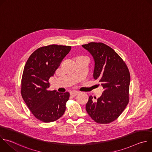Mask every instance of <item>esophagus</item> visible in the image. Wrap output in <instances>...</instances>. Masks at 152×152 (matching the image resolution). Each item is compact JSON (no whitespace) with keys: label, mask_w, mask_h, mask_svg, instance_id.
Here are the masks:
<instances>
[{"label":"esophagus","mask_w":152,"mask_h":152,"mask_svg":"<svg viewBox=\"0 0 152 152\" xmlns=\"http://www.w3.org/2000/svg\"><path fill=\"white\" fill-rule=\"evenodd\" d=\"M79 93L77 92V91H71L70 93V96H72V97H75L77 94H78Z\"/></svg>","instance_id":"1"}]
</instances>
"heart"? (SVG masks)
Listing matches in <instances>:
<instances>
[{"label": "heart", "mask_w": 152, "mask_h": 152, "mask_svg": "<svg viewBox=\"0 0 152 152\" xmlns=\"http://www.w3.org/2000/svg\"><path fill=\"white\" fill-rule=\"evenodd\" d=\"M76 59H83V60H86V61H87V60H86V59L85 58H84V57H82V56H80V57H77V58H76Z\"/></svg>", "instance_id": "obj_1"}]
</instances>
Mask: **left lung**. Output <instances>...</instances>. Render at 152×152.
Listing matches in <instances>:
<instances>
[{"mask_svg": "<svg viewBox=\"0 0 152 152\" xmlns=\"http://www.w3.org/2000/svg\"><path fill=\"white\" fill-rule=\"evenodd\" d=\"M82 46L93 56V77L104 89L100 97H94L96 100L89 97L86 110L96 122L110 123L120 115L129 103V70L120 56L103 43L92 42Z\"/></svg>", "mask_w": 152, "mask_h": 152, "instance_id": "8db88e82", "label": "left lung"}]
</instances>
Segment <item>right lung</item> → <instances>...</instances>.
<instances>
[{"instance_id": "1", "label": "right lung", "mask_w": 152, "mask_h": 152, "mask_svg": "<svg viewBox=\"0 0 152 152\" xmlns=\"http://www.w3.org/2000/svg\"><path fill=\"white\" fill-rule=\"evenodd\" d=\"M70 50V46L55 45L40 48L31 54L25 66L21 96L33 115L42 121H54L66 111L69 93L49 90L48 82Z\"/></svg>"}]
</instances>
